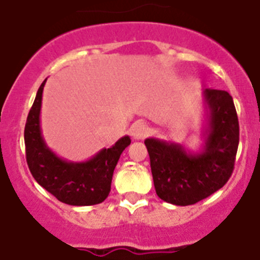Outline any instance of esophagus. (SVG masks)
<instances>
[{
	"label": "esophagus",
	"instance_id": "34e87169",
	"mask_svg": "<svg viewBox=\"0 0 260 260\" xmlns=\"http://www.w3.org/2000/svg\"><path fill=\"white\" fill-rule=\"evenodd\" d=\"M147 132H149V128L145 124L144 121H136L133 123V125L131 127V135L135 140H142L147 136Z\"/></svg>",
	"mask_w": 260,
	"mask_h": 260
}]
</instances>
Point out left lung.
I'll list each match as a JSON object with an SVG mask.
<instances>
[{
	"label": "left lung",
	"mask_w": 260,
	"mask_h": 260,
	"mask_svg": "<svg viewBox=\"0 0 260 260\" xmlns=\"http://www.w3.org/2000/svg\"><path fill=\"white\" fill-rule=\"evenodd\" d=\"M206 121L200 150L184 144L149 137L154 186L158 197L176 206H189L223 188L235 167L240 127L232 95L225 90L202 93Z\"/></svg>",
	"instance_id": "obj_1"
}]
</instances>
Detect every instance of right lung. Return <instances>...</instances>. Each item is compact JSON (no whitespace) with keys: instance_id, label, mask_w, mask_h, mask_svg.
Masks as SVG:
<instances>
[{"instance_id":"1","label":"right lung","mask_w":260,"mask_h":260,"mask_svg":"<svg viewBox=\"0 0 260 260\" xmlns=\"http://www.w3.org/2000/svg\"><path fill=\"white\" fill-rule=\"evenodd\" d=\"M44 80L28 114L24 128L27 163L40 185L60 202L71 206H92L104 202L111 189L114 170L120 154L131 144L129 136L119 139L111 147L84 162H71L58 156L44 140L40 114L43 104Z\"/></svg>"}]
</instances>
